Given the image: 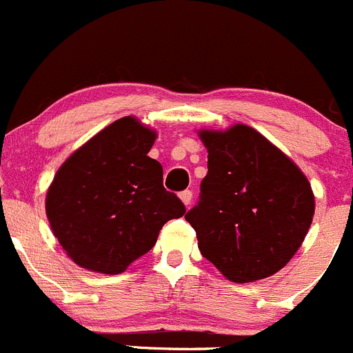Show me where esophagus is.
Segmentation results:
<instances>
[{
    "label": "esophagus",
    "mask_w": 353,
    "mask_h": 353,
    "mask_svg": "<svg viewBox=\"0 0 353 353\" xmlns=\"http://www.w3.org/2000/svg\"><path fill=\"white\" fill-rule=\"evenodd\" d=\"M181 200H183V203L186 207L192 205V200H193V192L192 190H184V192H181Z\"/></svg>",
    "instance_id": "obj_1"
}]
</instances>
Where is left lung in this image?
Returning <instances> with one entry per match:
<instances>
[{
  "label": "left lung",
  "mask_w": 353,
  "mask_h": 353,
  "mask_svg": "<svg viewBox=\"0 0 353 353\" xmlns=\"http://www.w3.org/2000/svg\"><path fill=\"white\" fill-rule=\"evenodd\" d=\"M209 151L199 203L186 212L199 249L226 279L276 273L305 240L315 210L305 174L247 125L200 132Z\"/></svg>",
  "instance_id": "8db88e82"
}]
</instances>
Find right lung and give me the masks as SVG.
<instances>
[{"label": "right lung", "instance_id": "right-lung-1", "mask_svg": "<svg viewBox=\"0 0 353 353\" xmlns=\"http://www.w3.org/2000/svg\"><path fill=\"white\" fill-rule=\"evenodd\" d=\"M154 132L136 118L111 123L62 163L47 193V217L69 258L99 273H121L146 254L161 226L186 207L163 188L148 157Z\"/></svg>", "mask_w": 353, "mask_h": 353}]
</instances>
